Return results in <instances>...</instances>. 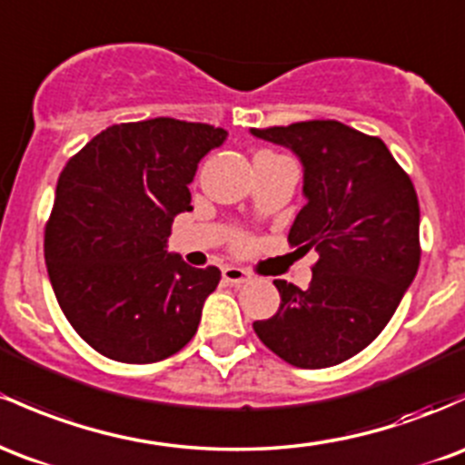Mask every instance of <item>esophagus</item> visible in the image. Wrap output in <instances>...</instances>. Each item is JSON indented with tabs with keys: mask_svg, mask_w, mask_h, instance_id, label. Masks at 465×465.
<instances>
[{
	"mask_svg": "<svg viewBox=\"0 0 465 465\" xmlns=\"http://www.w3.org/2000/svg\"><path fill=\"white\" fill-rule=\"evenodd\" d=\"M223 280L224 282L241 287V284H244L249 280V273L241 267H223Z\"/></svg>",
	"mask_w": 465,
	"mask_h": 465,
	"instance_id": "obj_1",
	"label": "esophagus"
}]
</instances>
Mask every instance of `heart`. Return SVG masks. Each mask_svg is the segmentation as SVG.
Here are the masks:
<instances>
[{"instance_id": "obj_1", "label": "heart", "mask_w": 465, "mask_h": 465, "mask_svg": "<svg viewBox=\"0 0 465 465\" xmlns=\"http://www.w3.org/2000/svg\"><path fill=\"white\" fill-rule=\"evenodd\" d=\"M280 154H275L272 150H258L256 154H253V167L256 165H262V163L267 161H273V158H278ZM238 242H244V238H238Z\"/></svg>"}]
</instances>
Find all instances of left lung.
I'll list each match as a JSON object with an SVG mask.
<instances>
[{
  "instance_id": "1",
  "label": "left lung",
  "mask_w": 465,
  "mask_h": 465,
  "mask_svg": "<svg viewBox=\"0 0 465 465\" xmlns=\"http://www.w3.org/2000/svg\"><path fill=\"white\" fill-rule=\"evenodd\" d=\"M289 147L304 198L289 244L320 253L307 289L273 280L280 309L253 322L267 349L298 369H326L381 333L420 267V203L411 176L377 136L340 121L252 130Z\"/></svg>"
}]
</instances>
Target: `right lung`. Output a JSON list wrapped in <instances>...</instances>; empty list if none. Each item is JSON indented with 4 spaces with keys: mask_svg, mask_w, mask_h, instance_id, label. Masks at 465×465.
<instances>
[{
    "mask_svg": "<svg viewBox=\"0 0 465 465\" xmlns=\"http://www.w3.org/2000/svg\"><path fill=\"white\" fill-rule=\"evenodd\" d=\"M227 132L158 116L96 134L61 172L45 223L50 284L73 329L96 353L152 364L196 333L221 282L167 253L176 213L190 212L201 158Z\"/></svg>",
    "mask_w": 465,
    "mask_h": 465,
    "instance_id": "add662e5",
    "label": "right lung"
}]
</instances>
